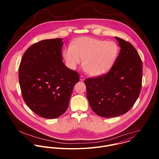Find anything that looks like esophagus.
<instances>
[{
	"label": "esophagus",
	"instance_id": "34e87169",
	"mask_svg": "<svg viewBox=\"0 0 159 159\" xmlns=\"http://www.w3.org/2000/svg\"><path fill=\"white\" fill-rule=\"evenodd\" d=\"M80 79L81 81H84L85 80V78L83 75H81L80 77Z\"/></svg>",
	"mask_w": 159,
	"mask_h": 159
}]
</instances>
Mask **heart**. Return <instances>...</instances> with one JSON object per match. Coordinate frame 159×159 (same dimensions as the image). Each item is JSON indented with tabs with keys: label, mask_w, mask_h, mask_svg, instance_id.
<instances>
[{
	"label": "heart",
	"mask_w": 159,
	"mask_h": 159,
	"mask_svg": "<svg viewBox=\"0 0 159 159\" xmlns=\"http://www.w3.org/2000/svg\"><path fill=\"white\" fill-rule=\"evenodd\" d=\"M119 47L113 41L84 37L76 39L64 51V57L70 67L75 68L83 59V67L92 76L107 73L113 66Z\"/></svg>",
	"instance_id": "obj_1"
}]
</instances>
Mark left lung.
Here are the masks:
<instances>
[{
    "mask_svg": "<svg viewBox=\"0 0 159 159\" xmlns=\"http://www.w3.org/2000/svg\"><path fill=\"white\" fill-rule=\"evenodd\" d=\"M120 47L107 73L86 79L91 109L98 116L113 117L128 112L136 102L142 86L143 64L130 43L115 37Z\"/></svg>",
    "mask_w": 159,
    "mask_h": 159,
    "instance_id": "1",
    "label": "left lung"
}]
</instances>
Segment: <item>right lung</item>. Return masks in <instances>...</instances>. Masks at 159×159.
Wrapping results in <instances>:
<instances>
[{"label":"right lung","instance_id":"1","mask_svg":"<svg viewBox=\"0 0 159 159\" xmlns=\"http://www.w3.org/2000/svg\"><path fill=\"white\" fill-rule=\"evenodd\" d=\"M62 39L44 40L30 46L19 67L23 99L39 116L54 119L64 113L79 73L62 62Z\"/></svg>","mask_w":159,"mask_h":159}]
</instances>
